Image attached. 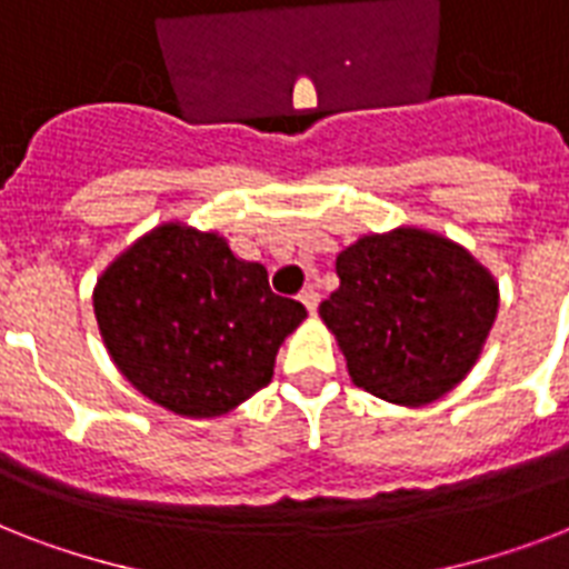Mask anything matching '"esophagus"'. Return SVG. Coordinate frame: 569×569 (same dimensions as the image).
I'll list each match as a JSON object with an SVG mask.
<instances>
[{
    "mask_svg": "<svg viewBox=\"0 0 569 569\" xmlns=\"http://www.w3.org/2000/svg\"><path fill=\"white\" fill-rule=\"evenodd\" d=\"M301 303L307 307V312H310V316H316V310H319V292H316V289H303Z\"/></svg>",
    "mask_w": 569,
    "mask_h": 569,
    "instance_id": "34e87169",
    "label": "esophagus"
}]
</instances>
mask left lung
Listing matches in <instances>:
<instances>
[{"label":"left lung","instance_id":"8db88e82","mask_svg":"<svg viewBox=\"0 0 569 569\" xmlns=\"http://www.w3.org/2000/svg\"><path fill=\"white\" fill-rule=\"evenodd\" d=\"M319 316L357 387L422 407L476 366L499 312L493 274L458 241L419 227L372 232L337 257Z\"/></svg>","mask_w":569,"mask_h":569}]
</instances>
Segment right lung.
Instances as JSON below:
<instances>
[{"label": "right lung", "mask_w": 569, "mask_h": 569, "mask_svg": "<svg viewBox=\"0 0 569 569\" xmlns=\"http://www.w3.org/2000/svg\"><path fill=\"white\" fill-rule=\"evenodd\" d=\"M102 346L132 387L164 410L214 419L274 375L307 310L268 286L218 232L168 221L129 244L93 286Z\"/></svg>", "instance_id": "1"}]
</instances>
